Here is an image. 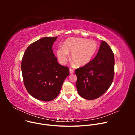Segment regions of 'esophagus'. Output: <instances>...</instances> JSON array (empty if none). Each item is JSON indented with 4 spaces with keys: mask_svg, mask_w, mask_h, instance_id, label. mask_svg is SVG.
I'll return each instance as SVG.
<instances>
[{
    "mask_svg": "<svg viewBox=\"0 0 135 135\" xmlns=\"http://www.w3.org/2000/svg\"><path fill=\"white\" fill-rule=\"evenodd\" d=\"M74 72V70H73V69H71V68L69 69V73H70V74H73Z\"/></svg>",
    "mask_w": 135,
    "mask_h": 135,
    "instance_id": "obj_1",
    "label": "esophagus"
}]
</instances>
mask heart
I'll list each match as a JSON object with an SVG mask.
<instances>
[{"label":"heart","instance_id":"b5f03b06","mask_svg":"<svg viewBox=\"0 0 135 135\" xmlns=\"http://www.w3.org/2000/svg\"><path fill=\"white\" fill-rule=\"evenodd\" d=\"M97 47V43L94 40L71 37L64 42L62 47L57 48L56 55L60 63L65 65L68 58V53H71V61L77 67H83L91 61Z\"/></svg>","mask_w":135,"mask_h":135}]
</instances>
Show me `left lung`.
<instances>
[{
	"mask_svg": "<svg viewBox=\"0 0 135 135\" xmlns=\"http://www.w3.org/2000/svg\"><path fill=\"white\" fill-rule=\"evenodd\" d=\"M114 55L108 44L102 41L97 55L86 65L76 69V88L79 95L95 99L107 91L114 75Z\"/></svg>",
	"mask_w": 135,
	"mask_h": 135,
	"instance_id": "1",
	"label": "left lung"
}]
</instances>
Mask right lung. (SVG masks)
Returning <instances> with one entry per match:
<instances>
[{
  "label": "right lung",
  "mask_w": 135,
  "mask_h": 135,
  "mask_svg": "<svg viewBox=\"0 0 135 135\" xmlns=\"http://www.w3.org/2000/svg\"><path fill=\"white\" fill-rule=\"evenodd\" d=\"M57 37H44L26 49L21 62L25 86L38 100L50 102L60 93L69 68L60 65L53 52L52 45Z\"/></svg>",
  "instance_id": "1"
}]
</instances>
